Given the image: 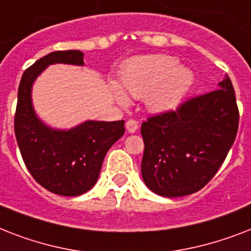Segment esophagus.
Instances as JSON below:
<instances>
[{"instance_id":"34e87169","label":"esophagus","mask_w":251,"mask_h":251,"mask_svg":"<svg viewBox=\"0 0 251 251\" xmlns=\"http://www.w3.org/2000/svg\"><path fill=\"white\" fill-rule=\"evenodd\" d=\"M126 130L129 131V133H135L138 130V122L135 120H129V121H126Z\"/></svg>"}]
</instances>
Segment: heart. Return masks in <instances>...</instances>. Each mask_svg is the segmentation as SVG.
<instances>
[{"label": "heart", "instance_id": "1", "mask_svg": "<svg viewBox=\"0 0 251 251\" xmlns=\"http://www.w3.org/2000/svg\"><path fill=\"white\" fill-rule=\"evenodd\" d=\"M120 80L126 94L137 99L146 98V104L152 112H168L182 102L195 78L194 73L181 66L176 57L151 54L127 61L120 73ZM123 91L112 84L116 100L125 105L127 98Z\"/></svg>", "mask_w": 251, "mask_h": 251}]
</instances>
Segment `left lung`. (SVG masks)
I'll return each instance as SVG.
<instances>
[{"instance_id": "obj_1", "label": "left lung", "mask_w": 251, "mask_h": 251, "mask_svg": "<svg viewBox=\"0 0 251 251\" xmlns=\"http://www.w3.org/2000/svg\"><path fill=\"white\" fill-rule=\"evenodd\" d=\"M218 87L142 124V177L155 194H193L206 186L226 160L240 116L229 76Z\"/></svg>"}]
</instances>
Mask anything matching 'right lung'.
<instances>
[{
    "mask_svg": "<svg viewBox=\"0 0 251 251\" xmlns=\"http://www.w3.org/2000/svg\"><path fill=\"white\" fill-rule=\"evenodd\" d=\"M80 50H58L41 57L22 75L14 130L25 167L50 193L76 197L92 189L108 150L125 133V121H84L72 129H53L37 117L32 86L49 65L83 66Z\"/></svg>",
    "mask_w": 251,
    "mask_h": 251,
    "instance_id": "obj_1",
    "label": "right lung"
}]
</instances>
